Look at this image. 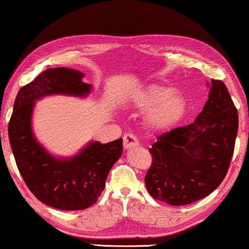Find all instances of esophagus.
<instances>
[{"label":"esophagus","instance_id":"obj_1","mask_svg":"<svg viewBox=\"0 0 249 249\" xmlns=\"http://www.w3.org/2000/svg\"><path fill=\"white\" fill-rule=\"evenodd\" d=\"M123 141H124V148H126V150L139 145V141H137L136 137L133 134H131V133L125 134L123 137Z\"/></svg>","mask_w":249,"mask_h":249}]
</instances>
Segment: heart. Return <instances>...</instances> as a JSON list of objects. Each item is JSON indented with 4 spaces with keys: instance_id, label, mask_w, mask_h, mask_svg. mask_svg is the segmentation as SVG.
Returning <instances> with one entry per match:
<instances>
[{
    "instance_id": "obj_1",
    "label": "heart",
    "mask_w": 249,
    "mask_h": 249,
    "mask_svg": "<svg viewBox=\"0 0 249 249\" xmlns=\"http://www.w3.org/2000/svg\"><path fill=\"white\" fill-rule=\"evenodd\" d=\"M133 105L150 109L147 122L155 128H169L177 124L187 109V99L181 92L160 84H151L133 96Z\"/></svg>"
}]
</instances>
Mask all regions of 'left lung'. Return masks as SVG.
Masks as SVG:
<instances>
[{
  "instance_id": "obj_1",
  "label": "left lung",
  "mask_w": 249,
  "mask_h": 249,
  "mask_svg": "<svg viewBox=\"0 0 249 249\" xmlns=\"http://www.w3.org/2000/svg\"><path fill=\"white\" fill-rule=\"evenodd\" d=\"M238 112L221 80L211 79L209 98L194 123L158 136L148 148L145 176L154 199L184 206L205 198L225 179L235 150Z\"/></svg>"
}]
</instances>
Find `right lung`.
Here are the masks:
<instances>
[{
    "instance_id": "obj_1",
    "label": "right lung",
    "mask_w": 249,
    "mask_h": 249,
    "mask_svg": "<svg viewBox=\"0 0 249 249\" xmlns=\"http://www.w3.org/2000/svg\"><path fill=\"white\" fill-rule=\"evenodd\" d=\"M84 73L69 68H51L18 90L9 122V140L20 174L29 190L44 205L60 210H83L97 201L109 170L121 158L123 140L92 142L75 158L59 160L36 142L31 116L36 99L46 95L85 96L91 86Z\"/></svg>"
}]
</instances>
